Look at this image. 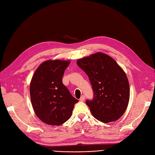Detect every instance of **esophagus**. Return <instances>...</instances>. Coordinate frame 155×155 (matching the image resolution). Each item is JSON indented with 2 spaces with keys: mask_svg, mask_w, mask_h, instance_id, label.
I'll return each mask as SVG.
<instances>
[{
  "mask_svg": "<svg viewBox=\"0 0 155 155\" xmlns=\"http://www.w3.org/2000/svg\"><path fill=\"white\" fill-rule=\"evenodd\" d=\"M84 100H85V96H81V98H80V101H84Z\"/></svg>",
  "mask_w": 155,
  "mask_h": 155,
  "instance_id": "esophagus-1",
  "label": "esophagus"
}]
</instances>
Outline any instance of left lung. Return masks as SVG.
<instances>
[{"label": "left lung", "mask_w": 155, "mask_h": 155, "mask_svg": "<svg viewBox=\"0 0 155 155\" xmlns=\"http://www.w3.org/2000/svg\"><path fill=\"white\" fill-rule=\"evenodd\" d=\"M77 65L90 80L94 93L93 100L86 101L93 116L98 121H117L127 110L130 85L127 74L112 57L97 52L79 59Z\"/></svg>", "instance_id": "left-lung-1"}]
</instances>
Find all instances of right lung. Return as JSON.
Masks as SVG:
<instances>
[{"label": "right lung", "mask_w": 155, "mask_h": 155, "mask_svg": "<svg viewBox=\"0 0 155 155\" xmlns=\"http://www.w3.org/2000/svg\"><path fill=\"white\" fill-rule=\"evenodd\" d=\"M70 63V61L47 60L38 67L32 77L29 89L31 104L37 117L47 124L64 123L78 101L62 81Z\"/></svg>", "instance_id": "obj_1"}]
</instances>
